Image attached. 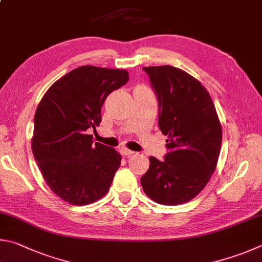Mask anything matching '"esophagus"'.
Here are the masks:
<instances>
[{
  "instance_id": "obj_1",
  "label": "esophagus",
  "mask_w": 262,
  "mask_h": 262,
  "mask_svg": "<svg viewBox=\"0 0 262 262\" xmlns=\"http://www.w3.org/2000/svg\"><path fill=\"white\" fill-rule=\"evenodd\" d=\"M119 152H121V154L124 155V157H131L132 154H135L134 150H130L125 147H122L121 149H119Z\"/></svg>"
}]
</instances>
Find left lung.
Masks as SVG:
<instances>
[{
	"instance_id": "8db88e82",
	"label": "left lung",
	"mask_w": 262,
	"mask_h": 262,
	"mask_svg": "<svg viewBox=\"0 0 262 262\" xmlns=\"http://www.w3.org/2000/svg\"><path fill=\"white\" fill-rule=\"evenodd\" d=\"M159 100V126L167 136L164 161L149 158L141 186L161 205H182L198 195L216 168L222 126L208 91L171 66L146 67Z\"/></svg>"
}]
</instances>
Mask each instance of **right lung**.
Wrapping results in <instances>:
<instances>
[{
  "mask_svg": "<svg viewBox=\"0 0 262 262\" xmlns=\"http://www.w3.org/2000/svg\"><path fill=\"white\" fill-rule=\"evenodd\" d=\"M127 80L126 70L82 66L55 81L38 104L32 152L49 189L69 204L90 205L108 193L122 157L93 144L86 131L95 130L104 100Z\"/></svg>",
  "mask_w": 262,
  "mask_h": 262,
  "instance_id": "1",
  "label": "right lung"
}]
</instances>
